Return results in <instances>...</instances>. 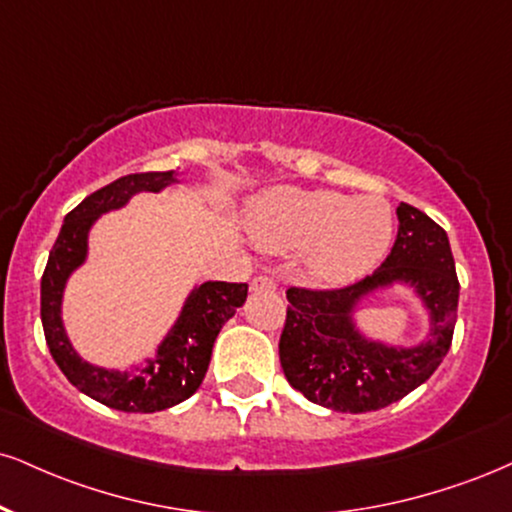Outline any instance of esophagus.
Returning a JSON list of instances; mask_svg holds the SVG:
<instances>
[{"instance_id":"34e87169","label":"esophagus","mask_w":512,"mask_h":512,"mask_svg":"<svg viewBox=\"0 0 512 512\" xmlns=\"http://www.w3.org/2000/svg\"><path fill=\"white\" fill-rule=\"evenodd\" d=\"M250 291L252 293H272V291H276V283H274V279H269V276H255L250 283Z\"/></svg>"}]
</instances>
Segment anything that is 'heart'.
Segmentation results:
<instances>
[{
	"instance_id": "heart-1",
	"label": "heart",
	"mask_w": 512,
	"mask_h": 512,
	"mask_svg": "<svg viewBox=\"0 0 512 512\" xmlns=\"http://www.w3.org/2000/svg\"><path fill=\"white\" fill-rule=\"evenodd\" d=\"M393 209L379 195L274 188L248 214L252 240L264 250H305V267L324 286H346L372 272L393 240Z\"/></svg>"
}]
</instances>
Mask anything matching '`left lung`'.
<instances>
[{
	"mask_svg": "<svg viewBox=\"0 0 512 512\" xmlns=\"http://www.w3.org/2000/svg\"><path fill=\"white\" fill-rule=\"evenodd\" d=\"M398 238L386 262L341 291L288 288L279 341L283 374L307 400L336 412H372L422 386L453 341L460 283L446 231L400 202ZM408 290L428 312L422 342L389 344L359 326L361 305L377 292Z\"/></svg>",
	"mask_w": 512,
	"mask_h": 512,
	"instance_id": "left-lung-1",
	"label": "left lung"
}]
</instances>
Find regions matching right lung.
Returning <instances> with one entry per match:
<instances>
[{
  "label": "right lung",
  "mask_w": 512,
  "mask_h": 512,
  "mask_svg": "<svg viewBox=\"0 0 512 512\" xmlns=\"http://www.w3.org/2000/svg\"><path fill=\"white\" fill-rule=\"evenodd\" d=\"M178 176V171L128 174L85 197L64 217L42 274L40 317L54 362L80 393L121 412H159L193 396L205 379L221 326L248 298V283H195L155 353L128 369L92 365L73 348L64 324V293L73 272L88 262L92 226L138 193H162L181 183Z\"/></svg>",
  "instance_id": "add662e5"
}]
</instances>
